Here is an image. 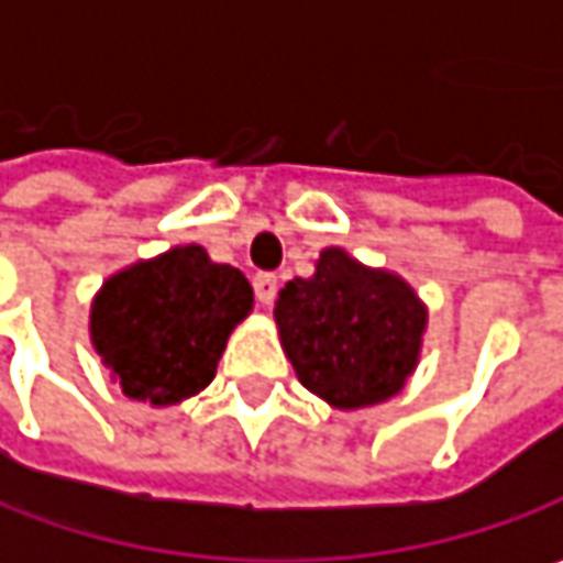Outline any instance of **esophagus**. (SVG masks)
Segmentation results:
<instances>
[{
    "instance_id": "1",
    "label": "esophagus",
    "mask_w": 563,
    "mask_h": 563,
    "mask_svg": "<svg viewBox=\"0 0 563 563\" xmlns=\"http://www.w3.org/2000/svg\"><path fill=\"white\" fill-rule=\"evenodd\" d=\"M251 286H254V296H257V302L271 306V302L277 299V286H280V280H277V274H254Z\"/></svg>"
}]
</instances>
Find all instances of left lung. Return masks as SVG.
I'll use <instances>...</instances> for the list:
<instances>
[{
  "label": "left lung",
  "instance_id": "obj_1",
  "mask_svg": "<svg viewBox=\"0 0 563 563\" xmlns=\"http://www.w3.org/2000/svg\"><path fill=\"white\" fill-rule=\"evenodd\" d=\"M274 314L299 382L334 408L398 395L427 324L408 283L366 271L341 249L321 251L314 277L286 283Z\"/></svg>",
  "mask_w": 563,
  "mask_h": 563
}]
</instances>
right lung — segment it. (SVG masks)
<instances>
[{
	"label": "right lung",
	"mask_w": 563,
	"mask_h": 563,
	"mask_svg": "<svg viewBox=\"0 0 563 563\" xmlns=\"http://www.w3.org/2000/svg\"><path fill=\"white\" fill-rule=\"evenodd\" d=\"M251 302L242 271L184 245L104 283L91 306V344L123 395L165 408L213 382L225 338Z\"/></svg>",
	"instance_id": "add662e5"
}]
</instances>
